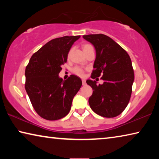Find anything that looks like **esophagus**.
Listing matches in <instances>:
<instances>
[{"mask_svg": "<svg viewBox=\"0 0 159 159\" xmlns=\"http://www.w3.org/2000/svg\"><path fill=\"white\" fill-rule=\"evenodd\" d=\"M82 84H83V85H85V79L82 80Z\"/></svg>", "mask_w": 159, "mask_h": 159, "instance_id": "1", "label": "esophagus"}]
</instances>
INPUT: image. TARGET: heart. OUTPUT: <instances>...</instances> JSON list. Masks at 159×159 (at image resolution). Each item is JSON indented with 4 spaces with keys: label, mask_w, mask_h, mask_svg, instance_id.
<instances>
[{
    "label": "heart",
    "mask_w": 159,
    "mask_h": 159,
    "mask_svg": "<svg viewBox=\"0 0 159 159\" xmlns=\"http://www.w3.org/2000/svg\"><path fill=\"white\" fill-rule=\"evenodd\" d=\"M90 47H93V46L90 45H85L84 46H83V50H87L88 48H89ZM73 72L74 74H76V75H78V76H82L83 75V70L80 68V67H79V66L74 67L73 69Z\"/></svg>",
    "instance_id": "heart-1"
}]
</instances>
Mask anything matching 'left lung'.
<instances>
[{
  "mask_svg": "<svg viewBox=\"0 0 159 159\" xmlns=\"http://www.w3.org/2000/svg\"><path fill=\"white\" fill-rule=\"evenodd\" d=\"M83 38L93 44L96 51L91 78L102 75L104 80L99 85L95 80H86L93 88L88 99L90 108L101 116H117L126 108L132 93L134 71L130 56L106 35L90 34Z\"/></svg>",
  "mask_w": 159,
  "mask_h": 159,
  "instance_id": "obj_1",
  "label": "left lung"
}]
</instances>
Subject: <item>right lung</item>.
<instances>
[{"label": "right lung", "mask_w": 159, "mask_h": 159, "mask_svg": "<svg viewBox=\"0 0 159 159\" xmlns=\"http://www.w3.org/2000/svg\"><path fill=\"white\" fill-rule=\"evenodd\" d=\"M80 37L51 40L32 55L26 66V91L35 111L45 119L55 120L68 114L81 87V79L75 75L66 80L59 76L70 49Z\"/></svg>", "instance_id": "obj_1"}]
</instances>
